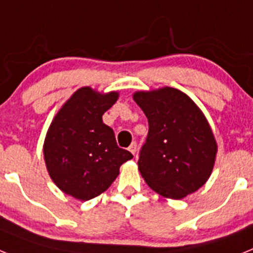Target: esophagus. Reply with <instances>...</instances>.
I'll use <instances>...</instances> for the list:
<instances>
[{"label": "esophagus", "mask_w": 253, "mask_h": 253, "mask_svg": "<svg viewBox=\"0 0 253 253\" xmlns=\"http://www.w3.org/2000/svg\"><path fill=\"white\" fill-rule=\"evenodd\" d=\"M129 152H130L131 154H134V156H135V153H137V149H138V146H137V143L135 142H133L130 144V146H129Z\"/></svg>", "instance_id": "34e87169"}]
</instances>
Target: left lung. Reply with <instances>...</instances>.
<instances>
[{"label":"left lung","mask_w":253,"mask_h":253,"mask_svg":"<svg viewBox=\"0 0 253 253\" xmlns=\"http://www.w3.org/2000/svg\"><path fill=\"white\" fill-rule=\"evenodd\" d=\"M134 101L148 119V135L138 169L148 186L169 199L195 193L210 177L216 147L198 105L177 88L138 91Z\"/></svg>","instance_id":"left-lung-1"}]
</instances>
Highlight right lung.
Masks as SVG:
<instances>
[{
    "label": "right lung",
    "mask_w": 253,
    "mask_h": 253,
    "mask_svg": "<svg viewBox=\"0 0 253 253\" xmlns=\"http://www.w3.org/2000/svg\"><path fill=\"white\" fill-rule=\"evenodd\" d=\"M119 93H100L81 87L60 107L44 140L49 176L63 193L86 202L106 191L123 163L133 158L119 148L115 134L102 115Z\"/></svg>",
    "instance_id": "obj_1"
}]
</instances>
